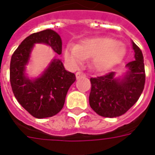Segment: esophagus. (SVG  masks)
<instances>
[{
  "label": "esophagus",
  "instance_id": "1",
  "mask_svg": "<svg viewBox=\"0 0 155 155\" xmlns=\"http://www.w3.org/2000/svg\"><path fill=\"white\" fill-rule=\"evenodd\" d=\"M75 75H76V78H77V79H80V78L81 77H84V76H85V74L83 73L82 71H78L76 72Z\"/></svg>",
  "mask_w": 155,
  "mask_h": 155
}]
</instances>
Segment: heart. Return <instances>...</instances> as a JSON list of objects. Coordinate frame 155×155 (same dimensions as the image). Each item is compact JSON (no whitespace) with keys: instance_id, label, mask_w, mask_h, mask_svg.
Returning <instances> with one entry per match:
<instances>
[{"instance_id":"obj_1","label":"heart","mask_w":155,"mask_h":155,"mask_svg":"<svg viewBox=\"0 0 155 155\" xmlns=\"http://www.w3.org/2000/svg\"><path fill=\"white\" fill-rule=\"evenodd\" d=\"M126 53L125 47L117 40L109 38H86L75 47L65 51L66 60L79 65L85 58L92 57V65L96 70L104 71L119 62Z\"/></svg>"}]
</instances>
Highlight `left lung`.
<instances>
[{
    "label": "left lung",
    "instance_id": "1",
    "mask_svg": "<svg viewBox=\"0 0 155 155\" xmlns=\"http://www.w3.org/2000/svg\"><path fill=\"white\" fill-rule=\"evenodd\" d=\"M132 44L135 61L127 65L128 72L123 79H115L113 71L90 78L89 105L101 117H116L124 114L143 92L145 83L144 57L138 46Z\"/></svg>",
    "mask_w": 155,
    "mask_h": 155
}]
</instances>
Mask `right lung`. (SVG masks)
Wrapping results in <instances>:
<instances>
[{"mask_svg":"<svg viewBox=\"0 0 155 155\" xmlns=\"http://www.w3.org/2000/svg\"><path fill=\"white\" fill-rule=\"evenodd\" d=\"M45 43L61 53L59 34L51 29L27 37L14 51L10 66V81L15 97L28 113L36 118L50 117L62 109L69 88L75 81L74 73L65 70L61 61L54 59L42 76L35 81L25 77V65L34 43Z\"/></svg>","mask_w":155,"mask_h":155,"instance_id":"right-lung-1","label":"right lung"}]
</instances>
